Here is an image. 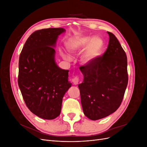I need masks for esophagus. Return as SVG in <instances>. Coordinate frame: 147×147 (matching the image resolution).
Returning a JSON list of instances; mask_svg holds the SVG:
<instances>
[{
	"label": "esophagus",
	"mask_w": 147,
	"mask_h": 147,
	"mask_svg": "<svg viewBox=\"0 0 147 147\" xmlns=\"http://www.w3.org/2000/svg\"><path fill=\"white\" fill-rule=\"evenodd\" d=\"M72 82L74 83V84H75V85H77V84H78L80 82V80L78 77H75L74 78H72Z\"/></svg>",
	"instance_id": "obj_1"
}]
</instances>
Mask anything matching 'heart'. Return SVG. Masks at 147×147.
<instances>
[{
    "label": "heart",
    "mask_w": 147,
    "mask_h": 147,
    "mask_svg": "<svg viewBox=\"0 0 147 147\" xmlns=\"http://www.w3.org/2000/svg\"><path fill=\"white\" fill-rule=\"evenodd\" d=\"M68 51L71 54H77L84 49L81 61L84 64H90L99 57L104 48V42L100 37L92 38L90 36H82L69 42L67 45ZM65 59L70 60V57L63 54Z\"/></svg>",
    "instance_id": "b5f03b06"
}]
</instances>
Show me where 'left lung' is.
Here are the masks:
<instances>
[{"label":"left lung","mask_w":147,"mask_h":147,"mask_svg":"<svg viewBox=\"0 0 147 147\" xmlns=\"http://www.w3.org/2000/svg\"><path fill=\"white\" fill-rule=\"evenodd\" d=\"M108 47L92 63L81 66L83 82L78 84L83 113L97 120L115 112L123 99L128 82L127 56L110 32Z\"/></svg>","instance_id":"1"}]
</instances>
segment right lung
<instances>
[{
    "label": "right lung",
    "instance_id": "obj_1",
    "mask_svg": "<svg viewBox=\"0 0 147 147\" xmlns=\"http://www.w3.org/2000/svg\"><path fill=\"white\" fill-rule=\"evenodd\" d=\"M65 30L35 31L26 40L19 59L18 86L28 108L37 117L53 119L60 115L63 98L72 86L69 70L55 62L57 37Z\"/></svg>",
    "mask_w": 147,
    "mask_h": 147
}]
</instances>
